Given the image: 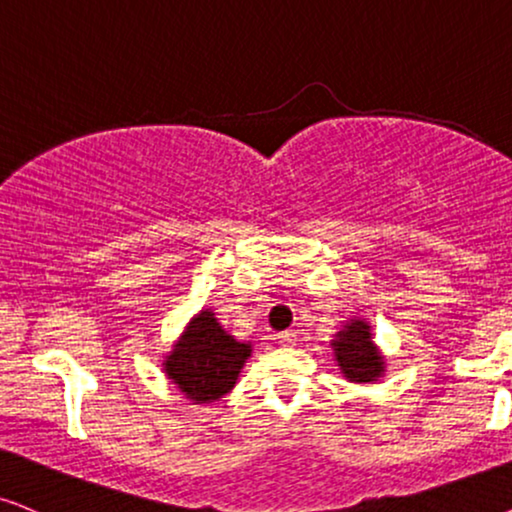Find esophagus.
Wrapping results in <instances>:
<instances>
[{
  "instance_id": "esophagus-1",
  "label": "esophagus",
  "mask_w": 512,
  "mask_h": 512,
  "mask_svg": "<svg viewBox=\"0 0 512 512\" xmlns=\"http://www.w3.org/2000/svg\"><path fill=\"white\" fill-rule=\"evenodd\" d=\"M277 342L285 344V346H292V344L296 342V332H294V330H285V332H280V334H277Z\"/></svg>"
}]
</instances>
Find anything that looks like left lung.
<instances>
[{"label":"left lung","mask_w":512,"mask_h":512,"mask_svg":"<svg viewBox=\"0 0 512 512\" xmlns=\"http://www.w3.org/2000/svg\"><path fill=\"white\" fill-rule=\"evenodd\" d=\"M332 346L339 368L351 382H375L384 372L382 356L372 344L370 327L363 320L346 325Z\"/></svg>","instance_id":"1"}]
</instances>
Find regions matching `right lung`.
Listing matches in <instances>:
<instances>
[{"label": "right lung", "instance_id": "right-lung-1", "mask_svg": "<svg viewBox=\"0 0 512 512\" xmlns=\"http://www.w3.org/2000/svg\"><path fill=\"white\" fill-rule=\"evenodd\" d=\"M249 356L251 344L237 342L220 327L216 315L201 311L163 365L187 399L211 403L235 387L239 370Z\"/></svg>", "mask_w": 512, "mask_h": 512}]
</instances>
